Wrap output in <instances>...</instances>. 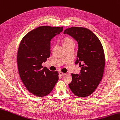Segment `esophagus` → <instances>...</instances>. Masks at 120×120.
I'll use <instances>...</instances> for the list:
<instances>
[{"label":"esophagus","mask_w":120,"mask_h":120,"mask_svg":"<svg viewBox=\"0 0 120 120\" xmlns=\"http://www.w3.org/2000/svg\"><path fill=\"white\" fill-rule=\"evenodd\" d=\"M59 75H60L61 76H64V75H66V74L65 73H62V72H59Z\"/></svg>","instance_id":"obj_1"}]
</instances>
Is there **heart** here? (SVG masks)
Masks as SVG:
<instances>
[{"mask_svg":"<svg viewBox=\"0 0 120 120\" xmlns=\"http://www.w3.org/2000/svg\"><path fill=\"white\" fill-rule=\"evenodd\" d=\"M62 43L63 46L69 45L71 44H74V41L71 39V38L69 37H65L62 40Z\"/></svg>","mask_w":120,"mask_h":120,"instance_id":"heart-1","label":"heart"}]
</instances>
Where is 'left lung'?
Returning <instances> with one entry per match:
<instances>
[{
	"label": "left lung",
	"instance_id": "8db88e82",
	"mask_svg": "<svg viewBox=\"0 0 120 120\" xmlns=\"http://www.w3.org/2000/svg\"><path fill=\"white\" fill-rule=\"evenodd\" d=\"M64 34L74 38L78 44L75 64L81 67L80 74H71L72 81L68 84L73 94L86 97L95 90L103 75L105 60L102 44L97 36L84 27H71Z\"/></svg>",
	"mask_w": 120,
	"mask_h": 120
}]
</instances>
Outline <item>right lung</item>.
<instances>
[{"label":"right lung","instance_id":"obj_1","mask_svg":"<svg viewBox=\"0 0 120 120\" xmlns=\"http://www.w3.org/2000/svg\"><path fill=\"white\" fill-rule=\"evenodd\" d=\"M63 30V27H38L27 33L19 45L17 53L19 74L27 90L35 96L47 95L59 79L57 71L43 68L41 64L50 56L52 39Z\"/></svg>","mask_w":120,"mask_h":120}]
</instances>
